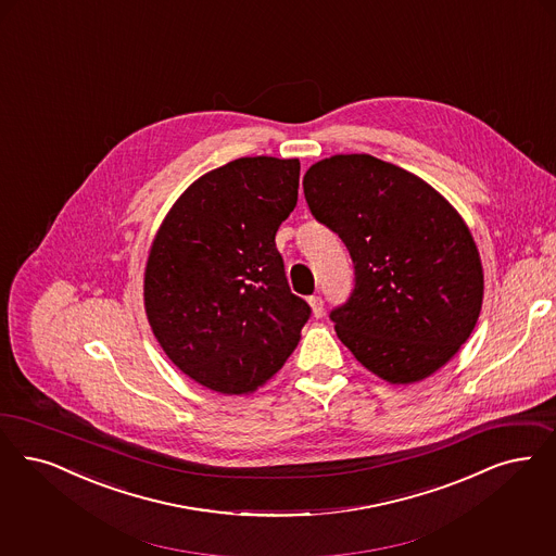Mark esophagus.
Instances as JSON below:
<instances>
[{
  "mask_svg": "<svg viewBox=\"0 0 556 556\" xmlns=\"http://www.w3.org/2000/svg\"><path fill=\"white\" fill-rule=\"evenodd\" d=\"M308 304H311L312 314L318 318V316H323V298L320 295H311L308 298Z\"/></svg>",
  "mask_w": 556,
  "mask_h": 556,
  "instance_id": "34e87169",
  "label": "esophagus"
}]
</instances>
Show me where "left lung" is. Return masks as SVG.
I'll return each mask as SVG.
<instances>
[{
    "label": "left lung",
    "mask_w": 556,
    "mask_h": 556,
    "mask_svg": "<svg viewBox=\"0 0 556 556\" xmlns=\"http://www.w3.org/2000/svg\"><path fill=\"white\" fill-rule=\"evenodd\" d=\"M302 184L316 222L354 261V291L331 312L341 343L391 384L434 375L482 311L484 270L462 215L422 178L372 155L323 159Z\"/></svg>",
    "instance_id": "left-lung-1"
}]
</instances>
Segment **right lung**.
I'll return each instance as SVG.
<instances>
[{
  "label": "right lung",
  "instance_id": "add662e5",
  "mask_svg": "<svg viewBox=\"0 0 556 556\" xmlns=\"http://www.w3.org/2000/svg\"><path fill=\"white\" fill-rule=\"evenodd\" d=\"M298 186V159L242 156L190 184L156 231L144 268L149 325L179 370L211 391L263 387L311 318L275 245Z\"/></svg>",
  "mask_w": 556,
  "mask_h": 556
}]
</instances>
